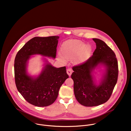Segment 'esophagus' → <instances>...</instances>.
I'll list each match as a JSON object with an SVG mask.
<instances>
[{
	"label": "esophagus",
	"instance_id": "obj_1",
	"mask_svg": "<svg viewBox=\"0 0 131 131\" xmlns=\"http://www.w3.org/2000/svg\"><path fill=\"white\" fill-rule=\"evenodd\" d=\"M72 72V70L71 68H68L67 69V73L68 74V75L70 77L71 75V73Z\"/></svg>",
	"mask_w": 131,
	"mask_h": 131
}]
</instances>
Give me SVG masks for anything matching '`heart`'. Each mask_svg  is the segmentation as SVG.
Listing matches in <instances>:
<instances>
[{"label":"heart","mask_w":131,"mask_h":131,"mask_svg":"<svg viewBox=\"0 0 131 131\" xmlns=\"http://www.w3.org/2000/svg\"><path fill=\"white\" fill-rule=\"evenodd\" d=\"M91 51V48L89 45H85L82 41L77 40H70L66 41L62 45L61 49L62 54L66 59L71 60L75 56L74 63L76 64H81L85 62ZM61 55L58 57L59 60L64 62L65 59Z\"/></svg>","instance_id":"1"}]
</instances>
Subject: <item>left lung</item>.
Here are the masks:
<instances>
[{
	"instance_id": "left-lung-1",
	"label": "left lung",
	"mask_w": 131,
	"mask_h": 131,
	"mask_svg": "<svg viewBox=\"0 0 131 131\" xmlns=\"http://www.w3.org/2000/svg\"><path fill=\"white\" fill-rule=\"evenodd\" d=\"M96 48L92 56L84 63L73 66L71 78L73 80L74 93L77 100L86 107L97 106L107 102L117 83L118 62L114 51L103 41L93 38ZM104 66L105 72L99 85L92 75L99 66Z\"/></svg>"
}]
</instances>
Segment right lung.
Wrapping results in <instances>:
<instances>
[{
  "mask_svg": "<svg viewBox=\"0 0 131 131\" xmlns=\"http://www.w3.org/2000/svg\"><path fill=\"white\" fill-rule=\"evenodd\" d=\"M59 36L36 37L29 40L17 52L14 62L16 87L24 99L37 107H46L56 100L59 89L69 78L66 67L56 68L44 58V66L37 77L27 72L31 56L40 54L55 59Z\"/></svg>",
  "mask_w": 131,
  "mask_h": 131,
  "instance_id": "obj_1",
  "label": "right lung"
}]
</instances>
